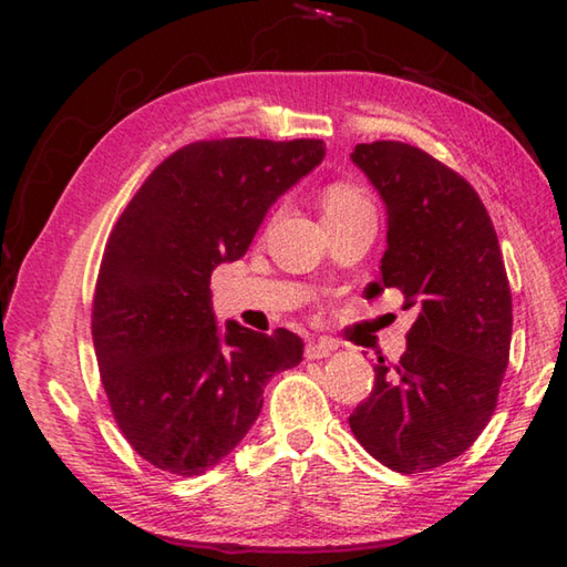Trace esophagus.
<instances>
[{"mask_svg":"<svg viewBox=\"0 0 567 567\" xmlns=\"http://www.w3.org/2000/svg\"><path fill=\"white\" fill-rule=\"evenodd\" d=\"M332 350H334V344L328 342V340H320V342L310 340L305 344V358L307 360H322V358H328Z\"/></svg>","mask_w":567,"mask_h":567,"instance_id":"1","label":"esophagus"}]
</instances>
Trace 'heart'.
I'll use <instances>...</instances> for the list:
<instances>
[{
	"mask_svg": "<svg viewBox=\"0 0 567 567\" xmlns=\"http://www.w3.org/2000/svg\"><path fill=\"white\" fill-rule=\"evenodd\" d=\"M322 213L324 219H332L354 213H372V205L360 187L350 182H332L322 192Z\"/></svg>",
	"mask_w": 567,
	"mask_h": 567,
	"instance_id": "b5f03b06",
	"label": "heart"
}]
</instances>
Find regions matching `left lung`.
<instances>
[{
	"label": "left lung",
	"instance_id": "1",
	"mask_svg": "<svg viewBox=\"0 0 567 567\" xmlns=\"http://www.w3.org/2000/svg\"><path fill=\"white\" fill-rule=\"evenodd\" d=\"M388 207V249L372 300L405 295L417 320L398 364L350 415L358 443L395 473H425L463 455L497 405L513 334V297L491 215L470 182L405 142L352 152Z\"/></svg>",
	"mask_w": 567,
	"mask_h": 567
}]
</instances>
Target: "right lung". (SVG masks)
I'll use <instances>...</instances> for the list:
<instances>
[{
  "instance_id": "add662e5",
  "label": "right lung",
  "mask_w": 567,
  "mask_h": 567,
  "mask_svg": "<svg viewBox=\"0 0 567 567\" xmlns=\"http://www.w3.org/2000/svg\"><path fill=\"white\" fill-rule=\"evenodd\" d=\"M324 157L322 140H203L145 179L104 247L92 340L122 435L159 470L203 475L247 435L275 372L302 360L277 328L217 330L209 277L247 252L267 209Z\"/></svg>"
}]
</instances>
